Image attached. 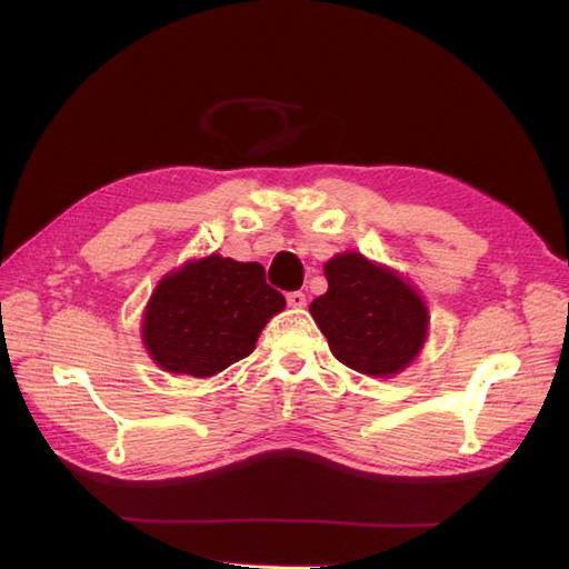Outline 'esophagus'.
<instances>
[{
	"label": "esophagus",
	"instance_id": "esophagus-1",
	"mask_svg": "<svg viewBox=\"0 0 569 569\" xmlns=\"http://www.w3.org/2000/svg\"><path fill=\"white\" fill-rule=\"evenodd\" d=\"M286 300H288V306H291V308H306V293H300V291L288 293Z\"/></svg>",
	"mask_w": 569,
	"mask_h": 569
}]
</instances>
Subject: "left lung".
I'll return each instance as SVG.
<instances>
[{
	"label": "left lung",
	"mask_w": 569,
	"mask_h": 569,
	"mask_svg": "<svg viewBox=\"0 0 569 569\" xmlns=\"http://www.w3.org/2000/svg\"><path fill=\"white\" fill-rule=\"evenodd\" d=\"M328 293L310 316L345 367L369 377H393L420 352L428 337V308L396 271L361 257L337 253L325 263Z\"/></svg>",
	"instance_id": "obj_1"
}]
</instances>
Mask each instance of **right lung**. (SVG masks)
Here are the masks:
<instances>
[{
    "label": "right lung",
    "instance_id": "right-lung-1",
    "mask_svg": "<svg viewBox=\"0 0 569 569\" xmlns=\"http://www.w3.org/2000/svg\"><path fill=\"white\" fill-rule=\"evenodd\" d=\"M286 308L263 266L210 253L161 278L143 312L141 340L163 371L212 377L257 347L263 325Z\"/></svg>",
    "mask_w": 569,
    "mask_h": 569
}]
</instances>
